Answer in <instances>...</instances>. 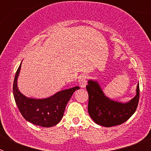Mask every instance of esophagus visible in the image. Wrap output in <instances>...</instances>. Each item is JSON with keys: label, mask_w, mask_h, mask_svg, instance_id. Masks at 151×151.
Instances as JSON below:
<instances>
[{"label": "esophagus", "mask_w": 151, "mask_h": 151, "mask_svg": "<svg viewBox=\"0 0 151 151\" xmlns=\"http://www.w3.org/2000/svg\"><path fill=\"white\" fill-rule=\"evenodd\" d=\"M78 83H79L80 87L84 88L86 87V85H87V77L85 75H82L78 78Z\"/></svg>", "instance_id": "esophagus-1"}]
</instances>
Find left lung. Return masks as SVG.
<instances>
[{
    "label": "left lung",
    "mask_w": 151,
    "mask_h": 151,
    "mask_svg": "<svg viewBox=\"0 0 151 151\" xmlns=\"http://www.w3.org/2000/svg\"><path fill=\"white\" fill-rule=\"evenodd\" d=\"M88 93V110L95 123L104 127L121 125L127 121L135 112L139 101V84L136 95L128 102L113 101L105 95L96 80H88L86 86Z\"/></svg>",
    "instance_id": "1"
}]
</instances>
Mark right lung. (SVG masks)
<instances>
[{
	"instance_id": "obj_1",
	"label": "right lung",
	"mask_w": 151,
	"mask_h": 151,
	"mask_svg": "<svg viewBox=\"0 0 151 151\" xmlns=\"http://www.w3.org/2000/svg\"><path fill=\"white\" fill-rule=\"evenodd\" d=\"M21 64L16 73L13 87V96L19 110L26 120L34 125L47 128L54 126L62 119L68 101L79 87L60 91L44 99L27 97L19 91L17 86Z\"/></svg>"
}]
</instances>
